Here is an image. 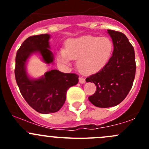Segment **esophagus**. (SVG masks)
<instances>
[{"mask_svg": "<svg viewBox=\"0 0 149 149\" xmlns=\"http://www.w3.org/2000/svg\"><path fill=\"white\" fill-rule=\"evenodd\" d=\"M79 83H81V84H84L86 82L85 79L83 77H79Z\"/></svg>", "mask_w": 149, "mask_h": 149, "instance_id": "obj_1", "label": "esophagus"}]
</instances>
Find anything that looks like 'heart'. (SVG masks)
<instances>
[{
  "label": "heart",
  "mask_w": 149,
  "mask_h": 149,
  "mask_svg": "<svg viewBox=\"0 0 149 149\" xmlns=\"http://www.w3.org/2000/svg\"><path fill=\"white\" fill-rule=\"evenodd\" d=\"M112 40L107 37L84 36L70 39L65 47L57 52V58L61 63L69 65L73 60H77L78 69L84 74L100 71L109 62L113 52Z\"/></svg>",
  "instance_id": "b5f03b06"
}]
</instances>
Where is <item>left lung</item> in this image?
<instances>
[{"mask_svg": "<svg viewBox=\"0 0 149 149\" xmlns=\"http://www.w3.org/2000/svg\"><path fill=\"white\" fill-rule=\"evenodd\" d=\"M107 32L114 45L112 57L102 70L86 79L97 86L88 100L102 108L116 106L125 100L132 88L136 69L134 48L127 37L114 30Z\"/></svg>", "mask_w": 149, "mask_h": 149, "instance_id": "8db88e82", "label": "left lung"}]
</instances>
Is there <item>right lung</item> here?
<instances>
[{"label":"right lung","instance_id":"right-lung-1","mask_svg":"<svg viewBox=\"0 0 149 149\" xmlns=\"http://www.w3.org/2000/svg\"><path fill=\"white\" fill-rule=\"evenodd\" d=\"M47 34L28 37L21 45L16 56L15 77L21 94L29 106L40 113L56 112L65 103L66 93L70 86L79 82V76L58 70L47 71L39 79H31L26 70L28 58L32 54H40L47 64L53 63Z\"/></svg>","mask_w":149,"mask_h":149}]
</instances>
